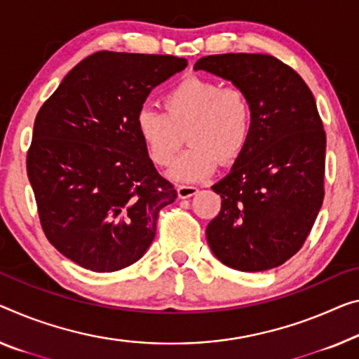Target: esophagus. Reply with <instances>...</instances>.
I'll return each mask as SVG.
<instances>
[{
  "label": "esophagus",
  "mask_w": 359,
  "mask_h": 359,
  "mask_svg": "<svg viewBox=\"0 0 359 359\" xmlns=\"http://www.w3.org/2000/svg\"><path fill=\"white\" fill-rule=\"evenodd\" d=\"M178 197L180 198H189L192 196L197 194V187L196 186H187V184H181L178 186Z\"/></svg>",
  "instance_id": "obj_1"
}]
</instances>
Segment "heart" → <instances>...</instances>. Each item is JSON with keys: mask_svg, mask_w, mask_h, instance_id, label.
I'll return each mask as SVG.
<instances>
[{"mask_svg": "<svg viewBox=\"0 0 359 359\" xmlns=\"http://www.w3.org/2000/svg\"><path fill=\"white\" fill-rule=\"evenodd\" d=\"M165 112L149 106L136 114V131L151 162L168 167L183 146L189 147L170 170V178L196 183L239 161L253 131V106L239 86H222L202 76H186L163 96Z\"/></svg>", "mask_w": 359, "mask_h": 359, "instance_id": "1", "label": "heart"}]
</instances>
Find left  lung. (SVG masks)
Returning a JSON list of instances; mask_svg holds the SVG:
<instances>
[{"instance_id":"1","label":"left lung","mask_w":359,"mask_h":359,"mask_svg":"<svg viewBox=\"0 0 359 359\" xmlns=\"http://www.w3.org/2000/svg\"><path fill=\"white\" fill-rule=\"evenodd\" d=\"M196 70L249 95L253 131L231 173L212 186L222 210L207 226L215 257L237 271H266L305 244L324 198L326 131L302 76L269 54H213Z\"/></svg>"}]
</instances>
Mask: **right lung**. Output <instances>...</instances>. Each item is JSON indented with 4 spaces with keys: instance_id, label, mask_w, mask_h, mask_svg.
<instances>
[{
    "instance_id": "1",
    "label": "right lung",
    "mask_w": 359,
    "mask_h": 359,
    "mask_svg": "<svg viewBox=\"0 0 359 359\" xmlns=\"http://www.w3.org/2000/svg\"><path fill=\"white\" fill-rule=\"evenodd\" d=\"M186 65L168 54L99 51L38 110L27 152L38 217L46 239L81 268L112 273L140 260L178 196L149 158L136 114Z\"/></svg>"
}]
</instances>
